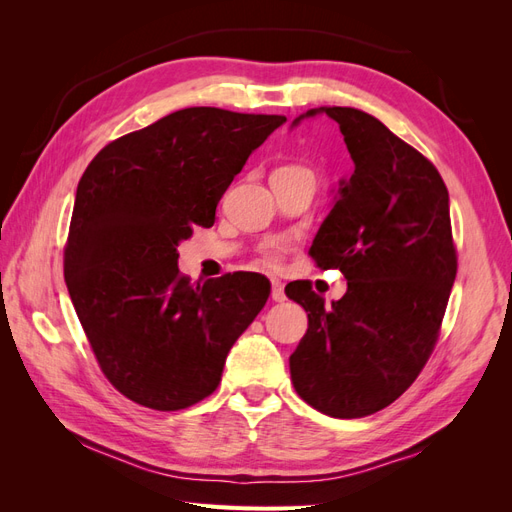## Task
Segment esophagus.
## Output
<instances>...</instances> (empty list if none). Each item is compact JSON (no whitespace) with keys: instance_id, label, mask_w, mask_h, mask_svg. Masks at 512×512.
<instances>
[{"instance_id":"esophagus-1","label":"esophagus","mask_w":512,"mask_h":512,"mask_svg":"<svg viewBox=\"0 0 512 512\" xmlns=\"http://www.w3.org/2000/svg\"><path fill=\"white\" fill-rule=\"evenodd\" d=\"M271 299L275 303H282L286 301V294H284V284L280 280H271Z\"/></svg>"}]
</instances>
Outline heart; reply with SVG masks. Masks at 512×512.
<instances>
[{
  "label": "heart",
  "mask_w": 512,
  "mask_h": 512,
  "mask_svg": "<svg viewBox=\"0 0 512 512\" xmlns=\"http://www.w3.org/2000/svg\"><path fill=\"white\" fill-rule=\"evenodd\" d=\"M269 260L271 262H277V260H280V256H282V250H280V247H273V250H269Z\"/></svg>",
  "instance_id": "heart-1"
}]
</instances>
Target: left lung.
I'll return each instance as SVG.
<instances>
[{
  "label": "left lung",
  "instance_id": "8db88e82",
  "mask_svg": "<svg viewBox=\"0 0 512 512\" xmlns=\"http://www.w3.org/2000/svg\"><path fill=\"white\" fill-rule=\"evenodd\" d=\"M327 115L354 162L312 254L344 273L348 290L324 305L309 284L286 297L307 312V333L290 356L294 391L322 414L361 418L404 393L421 374L457 275L448 190L427 158L374 115L320 106L292 121Z\"/></svg>",
  "mask_w": 512,
  "mask_h": 512
}]
</instances>
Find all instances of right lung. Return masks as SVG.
Returning a JSON list of instances; mask_svg holds the SVG:
<instances>
[{
  "instance_id": "add662e5",
  "label": "right lung",
  "mask_w": 512,
  "mask_h": 512,
  "mask_svg": "<svg viewBox=\"0 0 512 512\" xmlns=\"http://www.w3.org/2000/svg\"><path fill=\"white\" fill-rule=\"evenodd\" d=\"M286 121L213 106L170 113L108 143L76 188L64 275L96 359L153 410L211 395L226 356L269 299L258 275L192 286L177 245L209 228L247 158Z\"/></svg>"
}]
</instances>
